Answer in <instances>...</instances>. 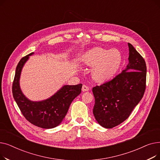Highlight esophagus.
<instances>
[{"instance_id": "34e87169", "label": "esophagus", "mask_w": 160, "mask_h": 160, "mask_svg": "<svg viewBox=\"0 0 160 160\" xmlns=\"http://www.w3.org/2000/svg\"><path fill=\"white\" fill-rule=\"evenodd\" d=\"M89 89V87H88V86H86V85H85V84L83 85L82 89V90L83 91H88Z\"/></svg>"}]
</instances>
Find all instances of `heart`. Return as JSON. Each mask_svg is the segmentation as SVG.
Instances as JSON below:
<instances>
[{"label":"heart","instance_id":"1","mask_svg":"<svg viewBox=\"0 0 160 160\" xmlns=\"http://www.w3.org/2000/svg\"><path fill=\"white\" fill-rule=\"evenodd\" d=\"M122 56L119 50H111L97 47L89 50L82 57L83 63L94 67L92 71L93 78L104 82L114 75L121 65Z\"/></svg>","mask_w":160,"mask_h":160}]
</instances>
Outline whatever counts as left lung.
Here are the masks:
<instances>
[{"label":"left lung","instance_id":"8db88e82","mask_svg":"<svg viewBox=\"0 0 160 160\" xmlns=\"http://www.w3.org/2000/svg\"><path fill=\"white\" fill-rule=\"evenodd\" d=\"M129 63L112 80L93 88V115L100 125L112 128L128 118L146 89L147 66L144 58L130 43Z\"/></svg>","mask_w":160,"mask_h":160}]
</instances>
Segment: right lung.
<instances>
[{"instance_id": "add662e5", "label": "right lung", "mask_w": 160, "mask_h": 160, "mask_svg": "<svg viewBox=\"0 0 160 160\" xmlns=\"http://www.w3.org/2000/svg\"><path fill=\"white\" fill-rule=\"evenodd\" d=\"M33 52L21 59L16 67L12 93L17 104L28 122L42 128H52L60 124L68 112L72 100L82 91V84L64 86L52 97L40 102H32L22 94L19 78L22 67Z\"/></svg>"}]
</instances>
